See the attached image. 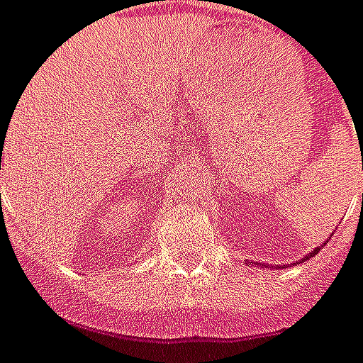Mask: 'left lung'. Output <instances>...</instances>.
I'll return each instance as SVG.
<instances>
[{"label": "left lung", "instance_id": "8db88e82", "mask_svg": "<svg viewBox=\"0 0 363 363\" xmlns=\"http://www.w3.org/2000/svg\"><path fill=\"white\" fill-rule=\"evenodd\" d=\"M318 252H320V248H316V250H314V252H310V254H308V256H304V258H302V260H308V258H310V256H314V254H318ZM266 266H268V264H266ZM278 268H280V266H278Z\"/></svg>", "mask_w": 363, "mask_h": 363}]
</instances>
